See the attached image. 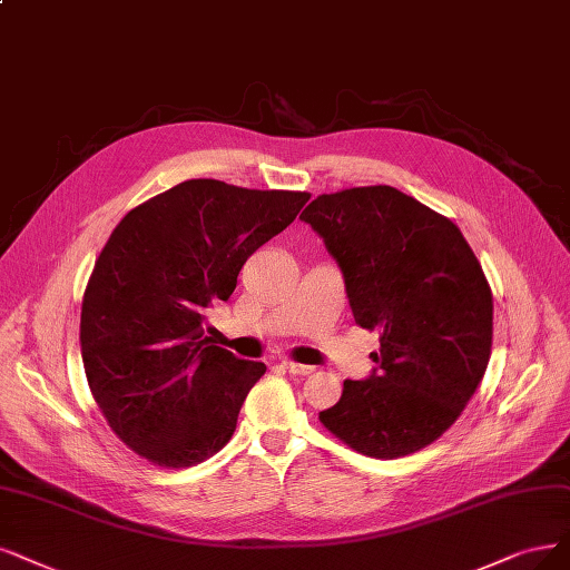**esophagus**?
Listing matches in <instances>:
<instances>
[{
    "mask_svg": "<svg viewBox=\"0 0 570 570\" xmlns=\"http://www.w3.org/2000/svg\"><path fill=\"white\" fill-rule=\"evenodd\" d=\"M282 368H284V371H288L291 375H301V377H305V375H312V373H314V366L296 364V362H288V360H284V362H282Z\"/></svg>",
    "mask_w": 570,
    "mask_h": 570,
    "instance_id": "34e87169",
    "label": "esophagus"
}]
</instances>
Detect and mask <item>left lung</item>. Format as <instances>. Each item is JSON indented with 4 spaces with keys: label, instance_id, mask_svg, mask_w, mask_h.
I'll return each mask as SVG.
<instances>
[{
    "label": "left lung",
    "instance_id": "1",
    "mask_svg": "<svg viewBox=\"0 0 570 570\" xmlns=\"http://www.w3.org/2000/svg\"><path fill=\"white\" fill-rule=\"evenodd\" d=\"M301 220L338 263L354 322L381 333L377 364L345 381L326 430L368 458H402L444 434L491 360L493 296L458 225L390 185L314 199Z\"/></svg>",
    "mask_w": 570,
    "mask_h": 570
}]
</instances>
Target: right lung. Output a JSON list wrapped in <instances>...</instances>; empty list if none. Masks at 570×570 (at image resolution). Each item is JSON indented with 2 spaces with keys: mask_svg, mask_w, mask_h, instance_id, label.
Returning a JSON list of instances; mask_svg holds the SVG:
<instances>
[{
  "mask_svg": "<svg viewBox=\"0 0 570 570\" xmlns=\"http://www.w3.org/2000/svg\"><path fill=\"white\" fill-rule=\"evenodd\" d=\"M309 199L286 189L185 180L121 218L100 250L81 303V362L115 434L159 468H189L235 432L263 362L204 335L253 250Z\"/></svg>",
  "mask_w": 570,
  "mask_h": 570,
  "instance_id": "obj_1",
  "label": "right lung"
}]
</instances>
